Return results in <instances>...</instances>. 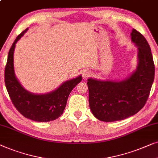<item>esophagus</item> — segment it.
Returning <instances> with one entry per match:
<instances>
[{"label":"esophagus","instance_id":"obj_1","mask_svg":"<svg viewBox=\"0 0 158 158\" xmlns=\"http://www.w3.org/2000/svg\"><path fill=\"white\" fill-rule=\"evenodd\" d=\"M91 76V72L88 70H85L83 71L82 73V78L83 79H87L88 77H89Z\"/></svg>","mask_w":158,"mask_h":158}]
</instances>
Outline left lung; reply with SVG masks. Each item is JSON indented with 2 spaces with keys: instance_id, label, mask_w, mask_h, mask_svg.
<instances>
[{
  "instance_id": "1",
  "label": "left lung",
  "mask_w": 158,
  "mask_h": 158,
  "mask_svg": "<svg viewBox=\"0 0 158 158\" xmlns=\"http://www.w3.org/2000/svg\"><path fill=\"white\" fill-rule=\"evenodd\" d=\"M131 42L137 48L136 68L119 80L87 79L89 105L96 118L104 122L121 121L138 113L146 103L154 81L155 65L150 45L133 29Z\"/></svg>"
}]
</instances>
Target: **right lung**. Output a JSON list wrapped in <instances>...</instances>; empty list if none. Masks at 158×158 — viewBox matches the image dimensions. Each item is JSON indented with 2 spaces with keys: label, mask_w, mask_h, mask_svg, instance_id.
I'll list each match as a JSON object with an SVG mask.
<instances>
[{
  "label": "right lung",
  "mask_w": 158,
  "mask_h": 158,
  "mask_svg": "<svg viewBox=\"0 0 158 158\" xmlns=\"http://www.w3.org/2000/svg\"><path fill=\"white\" fill-rule=\"evenodd\" d=\"M28 29L18 35L8 52L5 68L6 87L14 106L25 118L37 122L51 121L63 114L69 94L81 81V75L64 81L56 89L45 94L32 93L25 89L16 77L14 53L16 44Z\"/></svg>",
  "instance_id": "add662e5"
}]
</instances>
